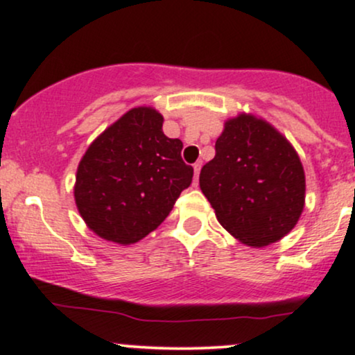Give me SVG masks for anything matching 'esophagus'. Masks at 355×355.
Here are the masks:
<instances>
[{"label": "esophagus", "mask_w": 355, "mask_h": 355, "mask_svg": "<svg viewBox=\"0 0 355 355\" xmlns=\"http://www.w3.org/2000/svg\"><path fill=\"white\" fill-rule=\"evenodd\" d=\"M200 168H202V162H197V164L193 165V172H195L193 185H195V187H197V183H198V173H200Z\"/></svg>", "instance_id": "obj_1"}]
</instances>
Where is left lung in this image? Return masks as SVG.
Returning a JSON list of instances; mask_svg holds the SVG:
<instances>
[{
    "mask_svg": "<svg viewBox=\"0 0 355 355\" xmlns=\"http://www.w3.org/2000/svg\"><path fill=\"white\" fill-rule=\"evenodd\" d=\"M200 189L220 225L250 247L274 243L304 210L305 175L299 155L267 121L239 115L215 141Z\"/></svg>",
    "mask_w": 355,
    "mask_h": 355,
    "instance_id": "8db88e82",
    "label": "left lung"
}]
</instances>
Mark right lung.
Masks as SVG:
<instances>
[{"instance_id":"right-lung-1","label":"right lung","mask_w":355,"mask_h":355,"mask_svg":"<svg viewBox=\"0 0 355 355\" xmlns=\"http://www.w3.org/2000/svg\"><path fill=\"white\" fill-rule=\"evenodd\" d=\"M162 125L157 110H130L81 158L75 202L98 237L123 245L138 242L190 187L193 168L182 160L183 144L165 137Z\"/></svg>"}]
</instances>
